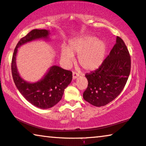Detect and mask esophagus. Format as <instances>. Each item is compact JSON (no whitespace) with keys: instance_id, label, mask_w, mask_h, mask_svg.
Returning a JSON list of instances; mask_svg holds the SVG:
<instances>
[{"instance_id":"esophagus-1","label":"esophagus","mask_w":146,"mask_h":146,"mask_svg":"<svg viewBox=\"0 0 146 146\" xmlns=\"http://www.w3.org/2000/svg\"><path fill=\"white\" fill-rule=\"evenodd\" d=\"M78 76H79V74L77 73V72H72V78H73V80L76 79V78Z\"/></svg>"}]
</instances>
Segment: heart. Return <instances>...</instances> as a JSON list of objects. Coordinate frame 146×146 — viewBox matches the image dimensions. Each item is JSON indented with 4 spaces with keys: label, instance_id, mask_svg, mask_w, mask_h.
<instances>
[{
    "label": "heart",
    "instance_id": "1",
    "mask_svg": "<svg viewBox=\"0 0 146 146\" xmlns=\"http://www.w3.org/2000/svg\"><path fill=\"white\" fill-rule=\"evenodd\" d=\"M107 52V45L103 40L93 35H86L70 41L68 47H63L61 58L66 64L74 60V54H78V62L86 71H92L102 64Z\"/></svg>",
    "mask_w": 146,
    "mask_h": 146
}]
</instances>
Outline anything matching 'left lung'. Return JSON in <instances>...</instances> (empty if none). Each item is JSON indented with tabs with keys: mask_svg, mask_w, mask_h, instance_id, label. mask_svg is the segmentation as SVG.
Masks as SVG:
<instances>
[{
	"mask_svg": "<svg viewBox=\"0 0 146 146\" xmlns=\"http://www.w3.org/2000/svg\"><path fill=\"white\" fill-rule=\"evenodd\" d=\"M131 68V59L121 38L116 43L99 68L85 75L88 88L84 91V100L96 107L105 106L113 101L123 90Z\"/></svg>",
	"mask_w": 146,
	"mask_h": 146,
	"instance_id": "obj_1",
	"label": "left lung"
}]
</instances>
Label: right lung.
I'll return each instance as SVG.
<instances>
[{
    "label": "right lung",
    "mask_w": 146,
    "mask_h": 146,
    "mask_svg": "<svg viewBox=\"0 0 146 146\" xmlns=\"http://www.w3.org/2000/svg\"><path fill=\"white\" fill-rule=\"evenodd\" d=\"M47 29H33L22 37L16 46L12 56L11 69L14 84L20 94L27 101L40 109H48L58 103L64 91L72 80V72L57 66H52L45 76L35 83L23 80L17 70L16 57L18 48L21 45L38 39H47Z\"/></svg>",
    "instance_id": "obj_1"
}]
</instances>
